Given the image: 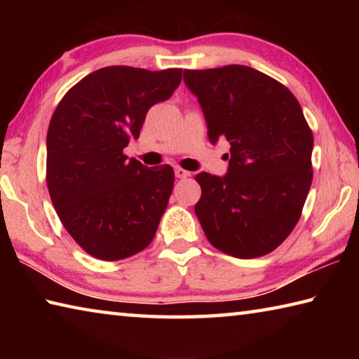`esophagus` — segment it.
Wrapping results in <instances>:
<instances>
[{
	"label": "esophagus",
	"mask_w": 359,
	"mask_h": 359,
	"mask_svg": "<svg viewBox=\"0 0 359 359\" xmlns=\"http://www.w3.org/2000/svg\"><path fill=\"white\" fill-rule=\"evenodd\" d=\"M174 172H175V177H179V179H185L190 175V172L185 171V169H182V168H175Z\"/></svg>",
	"instance_id": "esophagus-1"
}]
</instances>
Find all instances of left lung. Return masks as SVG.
Wrapping results in <instances>:
<instances>
[{
  "instance_id": "8db88e82",
  "label": "left lung",
  "mask_w": 359,
  "mask_h": 359,
  "mask_svg": "<svg viewBox=\"0 0 359 359\" xmlns=\"http://www.w3.org/2000/svg\"><path fill=\"white\" fill-rule=\"evenodd\" d=\"M208 121L209 141L226 137V175L199 172L194 212L218 250L248 259L271 253L294 229L312 185L313 136L294 95L242 65L184 71Z\"/></svg>"
}]
</instances>
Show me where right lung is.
I'll return each instance as SVG.
<instances>
[{"mask_svg":"<svg viewBox=\"0 0 359 359\" xmlns=\"http://www.w3.org/2000/svg\"><path fill=\"white\" fill-rule=\"evenodd\" d=\"M182 69L107 66L58 102L47 131L46 180L63 226L102 261L142 252L155 238L174 185L169 165L147 168L123 154L149 109L171 98Z\"/></svg>","mask_w":359,"mask_h":359,"instance_id":"obj_1","label":"right lung"}]
</instances>
